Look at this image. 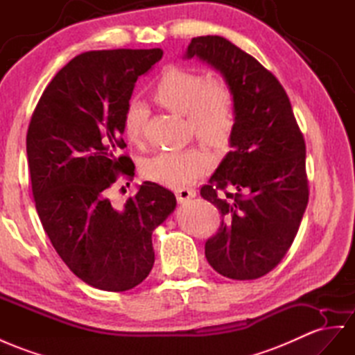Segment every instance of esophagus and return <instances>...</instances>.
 <instances>
[{"label": "esophagus", "mask_w": 355, "mask_h": 355, "mask_svg": "<svg viewBox=\"0 0 355 355\" xmlns=\"http://www.w3.org/2000/svg\"><path fill=\"white\" fill-rule=\"evenodd\" d=\"M175 195H177L178 202L183 204V202H187L189 199H192V198L196 196V190L192 189V187H181V189L177 190Z\"/></svg>", "instance_id": "34e87169"}]
</instances>
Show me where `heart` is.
<instances>
[{
  "mask_svg": "<svg viewBox=\"0 0 355 355\" xmlns=\"http://www.w3.org/2000/svg\"><path fill=\"white\" fill-rule=\"evenodd\" d=\"M156 102L168 111L187 115L190 130L202 141L223 147L230 142L235 124L234 96L230 85L220 78H208L180 67L163 71L154 87ZM148 118V109L139 100L127 105L123 129L127 139L139 144ZM213 166L211 154L202 147L163 151L145 160L144 175L168 187L192 183Z\"/></svg>",
  "mask_w": 355,
  "mask_h": 355,
  "instance_id": "heart-1",
  "label": "heart"
}]
</instances>
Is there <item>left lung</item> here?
<instances>
[{
  "mask_svg": "<svg viewBox=\"0 0 355 355\" xmlns=\"http://www.w3.org/2000/svg\"><path fill=\"white\" fill-rule=\"evenodd\" d=\"M184 57L219 70L235 106L232 150L201 187L222 214L205 258L225 277L258 279L286 255L307 207L303 133L277 78L230 40L195 37Z\"/></svg>",
  "mask_w": 355,
  "mask_h": 355,
  "instance_id": "1",
  "label": "left lung"
}]
</instances>
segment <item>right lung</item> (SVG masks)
<instances>
[{
	"mask_svg": "<svg viewBox=\"0 0 355 355\" xmlns=\"http://www.w3.org/2000/svg\"><path fill=\"white\" fill-rule=\"evenodd\" d=\"M163 51H89L62 67L43 91L26 133L35 210L64 264L97 289H132L154 264L151 235L174 211L171 190L151 181L118 208L109 192L133 178L123 116L136 80Z\"/></svg>",
	"mask_w": 355,
	"mask_h": 355,
	"instance_id": "right-lung-1",
	"label": "right lung"
}]
</instances>
